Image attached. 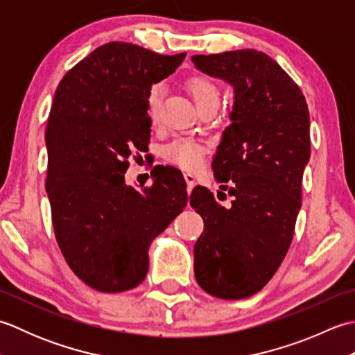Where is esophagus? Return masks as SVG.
Masks as SVG:
<instances>
[{"label": "esophagus", "mask_w": 355, "mask_h": 355, "mask_svg": "<svg viewBox=\"0 0 355 355\" xmlns=\"http://www.w3.org/2000/svg\"><path fill=\"white\" fill-rule=\"evenodd\" d=\"M184 180H186V183H187V192L191 193V192H192V189H193L195 183H197V178H195L193 173L186 172V173H184Z\"/></svg>", "instance_id": "1"}]
</instances>
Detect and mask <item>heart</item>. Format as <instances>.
I'll list each match as a JSON object with an SVG mask.
<instances>
[{
	"label": "heart",
	"instance_id": "1",
	"mask_svg": "<svg viewBox=\"0 0 355 355\" xmlns=\"http://www.w3.org/2000/svg\"><path fill=\"white\" fill-rule=\"evenodd\" d=\"M187 88L193 97L197 107H202L209 102H220V89L214 84L212 80L202 76H193L187 80ZM149 117L153 122H155L158 117V110H160L162 102V92L160 87H154L153 92L149 94ZM205 145L200 141H195L191 139H177L168 146L164 148V157L182 166L184 169L193 171L197 169L205 157Z\"/></svg>",
	"mask_w": 355,
	"mask_h": 355
}]
</instances>
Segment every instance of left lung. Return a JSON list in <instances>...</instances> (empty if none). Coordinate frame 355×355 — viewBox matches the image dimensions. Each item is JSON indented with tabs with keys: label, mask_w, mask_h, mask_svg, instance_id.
Returning <instances> with one entry per match:
<instances>
[{
	"label": "left lung",
	"mask_w": 355,
	"mask_h": 355,
	"mask_svg": "<svg viewBox=\"0 0 355 355\" xmlns=\"http://www.w3.org/2000/svg\"><path fill=\"white\" fill-rule=\"evenodd\" d=\"M195 67L233 88L230 125L212 169L232 206L197 186L191 206L205 221L193 247V271L206 293L245 299L258 293L288 252L310 160V112L281 65L258 50L195 55ZM225 193L218 191V198Z\"/></svg>",
	"instance_id": "8db88e82"
}]
</instances>
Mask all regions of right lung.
<instances>
[{
    "mask_svg": "<svg viewBox=\"0 0 355 355\" xmlns=\"http://www.w3.org/2000/svg\"><path fill=\"white\" fill-rule=\"evenodd\" d=\"M184 56L108 42L56 88L45 131L53 229L74 275L97 291L141 284L150 243L187 205L184 178L171 166L141 191L125 182L128 158L148 149L150 88Z\"/></svg>",
    "mask_w": 355,
    "mask_h": 355,
    "instance_id": "right-lung-1",
    "label": "right lung"
}]
</instances>
